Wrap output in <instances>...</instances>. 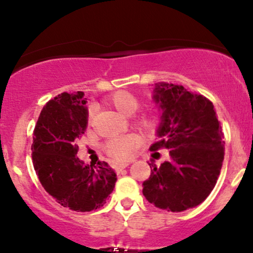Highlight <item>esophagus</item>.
Listing matches in <instances>:
<instances>
[{"mask_svg":"<svg viewBox=\"0 0 253 253\" xmlns=\"http://www.w3.org/2000/svg\"><path fill=\"white\" fill-rule=\"evenodd\" d=\"M130 163H132V162H128V163H124V164H119V165H117V167L114 168V170L117 171V172H120V171L123 170V169H126V168L128 167Z\"/></svg>","mask_w":253,"mask_h":253,"instance_id":"1","label":"esophagus"}]
</instances>
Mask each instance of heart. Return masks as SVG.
I'll use <instances>...</instances> for the list:
<instances>
[{
  "label": "heart",
  "mask_w": 253,
  "mask_h": 253,
  "mask_svg": "<svg viewBox=\"0 0 253 253\" xmlns=\"http://www.w3.org/2000/svg\"><path fill=\"white\" fill-rule=\"evenodd\" d=\"M106 103L112 106L113 108L117 109L119 113L125 115V117H130L136 110L140 108L141 101L133 92L127 91V90H119L106 98ZM94 118V110L90 109L88 113V125L92 123ZM133 124L140 132L144 134H153L159 126V118L156 113H141L136 115L133 120ZM135 145V139L130 135L119 136V138L110 139L104 145V152L108 155L110 158L117 162H123L127 159L130 155V151Z\"/></svg>",
  "instance_id": "b5f03b06"
}]
</instances>
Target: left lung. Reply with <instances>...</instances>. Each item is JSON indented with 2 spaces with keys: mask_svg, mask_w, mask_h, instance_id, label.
Masks as SVG:
<instances>
[{
  "mask_svg": "<svg viewBox=\"0 0 253 253\" xmlns=\"http://www.w3.org/2000/svg\"><path fill=\"white\" fill-rule=\"evenodd\" d=\"M153 98L163 113L161 139L150 150H169V159L159 167L149 164L143 194L157 208L183 211L205 201L215 187L225 156L223 133L213 103L201 94L158 83Z\"/></svg>",
  "mask_w": 253,
  "mask_h": 253,
  "instance_id": "1",
  "label": "left lung"
}]
</instances>
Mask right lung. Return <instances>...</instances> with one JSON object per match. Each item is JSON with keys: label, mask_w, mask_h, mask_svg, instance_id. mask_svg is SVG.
Wrapping results in <instances>:
<instances>
[{"label": "right lung", "mask_w": 253, "mask_h": 253, "mask_svg": "<svg viewBox=\"0 0 253 253\" xmlns=\"http://www.w3.org/2000/svg\"><path fill=\"white\" fill-rule=\"evenodd\" d=\"M82 91L62 92L43 106L33 132L32 161L38 178L56 201L75 211H91L106 203L117 173L106 162L96 167L77 157L76 140L86 128Z\"/></svg>", "instance_id": "add662e5"}]
</instances>
